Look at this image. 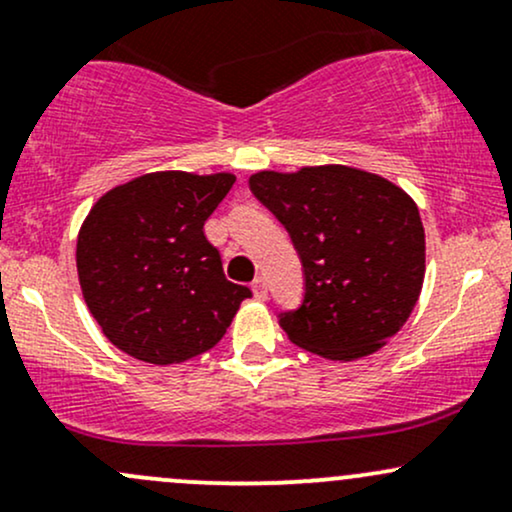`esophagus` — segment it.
<instances>
[{
    "mask_svg": "<svg viewBox=\"0 0 512 512\" xmlns=\"http://www.w3.org/2000/svg\"><path fill=\"white\" fill-rule=\"evenodd\" d=\"M252 293H255L257 301H267V281H264L262 276H257V279L252 281Z\"/></svg>",
    "mask_w": 512,
    "mask_h": 512,
    "instance_id": "obj_1",
    "label": "esophagus"
}]
</instances>
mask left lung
Wrapping results in <instances>:
<instances>
[{"label":"left lung","mask_w":512,"mask_h":512,"mask_svg":"<svg viewBox=\"0 0 512 512\" xmlns=\"http://www.w3.org/2000/svg\"><path fill=\"white\" fill-rule=\"evenodd\" d=\"M250 190L284 223L303 262V305L281 315L286 337L342 363L383 349L424 286L426 236L414 199L339 163L260 170Z\"/></svg>","instance_id":"1"}]
</instances>
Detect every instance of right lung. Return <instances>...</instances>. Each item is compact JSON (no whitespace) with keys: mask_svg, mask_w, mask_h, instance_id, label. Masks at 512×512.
Listing matches in <instances>:
<instances>
[{"mask_svg":"<svg viewBox=\"0 0 512 512\" xmlns=\"http://www.w3.org/2000/svg\"><path fill=\"white\" fill-rule=\"evenodd\" d=\"M233 173L158 170L93 204L76 240L84 301L110 344L137 361L173 366L214 349L248 286L226 279L204 221Z\"/></svg>","mask_w":512,"mask_h":512,"instance_id":"1","label":"right lung"}]
</instances>
